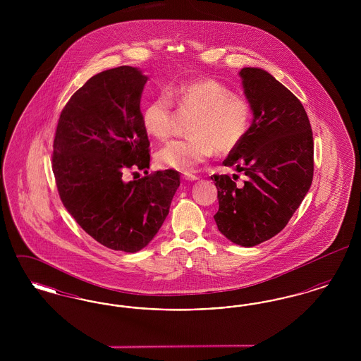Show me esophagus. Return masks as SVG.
Returning <instances> with one entry per match:
<instances>
[{
  "instance_id": "obj_1",
  "label": "esophagus",
  "mask_w": 361,
  "mask_h": 361,
  "mask_svg": "<svg viewBox=\"0 0 361 361\" xmlns=\"http://www.w3.org/2000/svg\"><path fill=\"white\" fill-rule=\"evenodd\" d=\"M183 178L187 180V181H195V180H197V176H195V174H192V173H184V174H183Z\"/></svg>"
}]
</instances>
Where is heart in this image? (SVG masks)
Masks as SVG:
<instances>
[{
  "mask_svg": "<svg viewBox=\"0 0 361 361\" xmlns=\"http://www.w3.org/2000/svg\"><path fill=\"white\" fill-rule=\"evenodd\" d=\"M174 99L180 114L195 118L189 124L190 137L172 140L155 153V161L162 168L192 171L214 150L219 154L234 150L249 130V104L218 81L202 80L178 86ZM178 112L168 93L157 94L142 112L146 133L158 140L172 137Z\"/></svg>",
  "mask_w": 361,
  "mask_h": 361,
  "instance_id": "heart-1",
  "label": "heart"
}]
</instances>
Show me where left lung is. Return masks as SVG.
Wrapping results in <instances>:
<instances>
[{"mask_svg": "<svg viewBox=\"0 0 361 361\" xmlns=\"http://www.w3.org/2000/svg\"><path fill=\"white\" fill-rule=\"evenodd\" d=\"M240 75L255 121L224 165L246 180L237 185L228 174L211 178L218 188L219 231L250 247L280 233L309 192L314 140L309 116L291 90L265 70L243 68Z\"/></svg>", "mask_w": 361, "mask_h": 361, "instance_id": "1", "label": "left lung"}]
</instances>
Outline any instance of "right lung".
I'll return each mask as SVG.
<instances>
[{"label":"right lung","mask_w":361,"mask_h":361,"mask_svg":"<svg viewBox=\"0 0 361 361\" xmlns=\"http://www.w3.org/2000/svg\"><path fill=\"white\" fill-rule=\"evenodd\" d=\"M146 81L131 66L89 78L63 106L52 145L65 208L92 238L127 253L154 238L180 185L172 169L123 181L127 169L149 173L150 142L140 111Z\"/></svg>","instance_id":"add662e5"}]
</instances>
